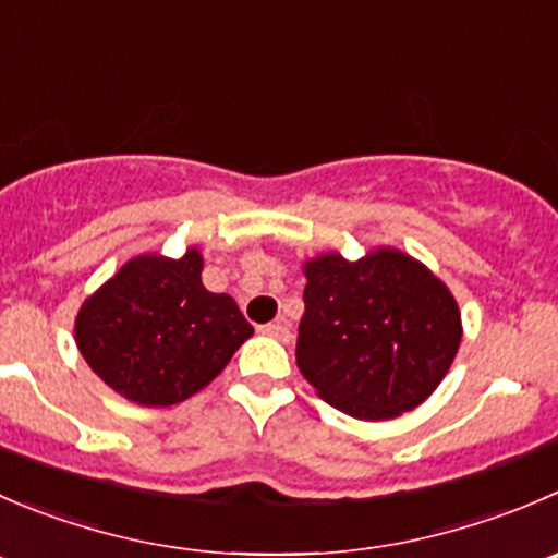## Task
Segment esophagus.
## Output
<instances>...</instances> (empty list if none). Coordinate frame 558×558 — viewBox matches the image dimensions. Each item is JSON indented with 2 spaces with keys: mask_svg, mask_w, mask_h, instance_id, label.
<instances>
[{
  "mask_svg": "<svg viewBox=\"0 0 558 558\" xmlns=\"http://www.w3.org/2000/svg\"><path fill=\"white\" fill-rule=\"evenodd\" d=\"M262 332H264V335H269V338L280 340V343H289V338H291V332H289V324H283V322L264 324V327H262Z\"/></svg>",
  "mask_w": 558,
  "mask_h": 558,
  "instance_id": "esophagus-1",
  "label": "esophagus"
}]
</instances>
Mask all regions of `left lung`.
I'll return each mask as SVG.
<instances>
[{"instance_id":"8db88e82","label":"left lung","mask_w":558,"mask_h":558,"mask_svg":"<svg viewBox=\"0 0 558 558\" xmlns=\"http://www.w3.org/2000/svg\"><path fill=\"white\" fill-rule=\"evenodd\" d=\"M302 272L296 365L318 398L354 420L381 423L434 395L463 338L445 280L398 247H373L356 262L322 253Z\"/></svg>"}]
</instances>
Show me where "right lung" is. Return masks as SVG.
Segmentation results:
<instances>
[{"instance_id":"right-lung-1","label":"right lung","mask_w":558,"mask_h":558,"mask_svg":"<svg viewBox=\"0 0 558 558\" xmlns=\"http://www.w3.org/2000/svg\"><path fill=\"white\" fill-rule=\"evenodd\" d=\"M204 256L142 253L89 294L75 316L86 365L138 405H174L207 387L253 335L229 294L202 283Z\"/></svg>"}]
</instances>
